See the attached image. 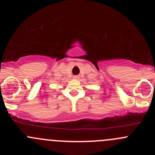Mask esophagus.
Returning <instances> with one entry per match:
<instances>
[{
  "label": "esophagus",
  "instance_id": "1",
  "mask_svg": "<svg viewBox=\"0 0 155 155\" xmlns=\"http://www.w3.org/2000/svg\"><path fill=\"white\" fill-rule=\"evenodd\" d=\"M73 78H74V79H79V76H74V77H73Z\"/></svg>",
  "mask_w": 155,
  "mask_h": 155
}]
</instances>
